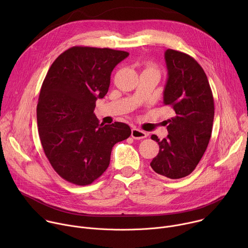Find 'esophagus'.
Returning <instances> with one entry per match:
<instances>
[{
  "label": "esophagus",
  "instance_id": "1",
  "mask_svg": "<svg viewBox=\"0 0 248 248\" xmlns=\"http://www.w3.org/2000/svg\"><path fill=\"white\" fill-rule=\"evenodd\" d=\"M147 133L143 130H141L139 128H132L131 130V137L134 139H142L147 137Z\"/></svg>",
  "mask_w": 248,
  "mask_h": 248
}]
</instances>
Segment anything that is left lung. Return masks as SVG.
Wrapping results in <instances>:
<instances>
[{
    "instance_id": "1",
    "label": "left lung",
    "mask_w": 248,
    "mask_h": 248,
    "mask_svg": "<svg viewBox=\"0 0 248 248\" xmlns=\"http://www.w3.org/2000/svg\"><path fill=\"white\" fill-rule=\"evenodd\" d=\"M165 61L168 79L163 103L173 117L167 121V138L151 136L160 149L150 166L157 173L176 180L190 174L207 149L214 121V99L206 74L192 57L168 49Z\"/></svg>"
}]
</instances>
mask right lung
<instances>
[{
    "label": "right lung",
    "instance_id": "right-lung-1",
    "mask_svg": "<svg viewBox=\"0 0 248 248\" xmlns=\"http://www.w3.org/2000/svg\"><path fill=\"white\" fill-rule=\"evenodd\" d=\"M129 54L109 48L76 46L62 53L43 81L37 124L41 144L54 170L78 186L97 180L110 164L114 145L129 137L130 127L103 125L94 114L115 66Z\"/></svg>",
    "mask_w": 248,
    "mask_h": 248
}]
</instances>
